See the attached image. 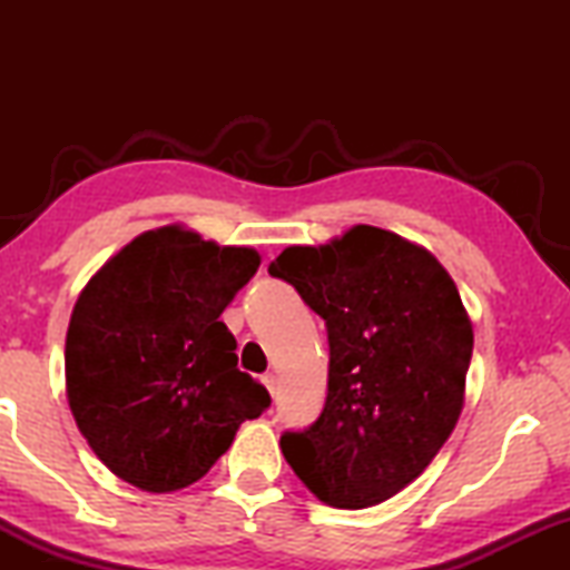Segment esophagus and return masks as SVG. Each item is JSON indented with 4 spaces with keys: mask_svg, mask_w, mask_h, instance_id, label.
<instances>
[{
    "mask_svg": "<svg viewBox=\"0 0 570 570\" xmlns=\"http://www.w3.org/2000/svg\"><path fill=\"white\" fill-rule=\"evenodd\" d=\"M264 384H266V390L272 392V397H276V377H274L272 372L264 374Z\"/></svg>",
    "mask_w": 570,
    "mask_h": 570,
    "instance_id": "34e87169",
    "label": "esophagus"
}]
</instances>
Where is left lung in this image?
<instances>
[{
    "label": "left lung",
    "instance_id": "obj_1",
    "mask_svg": "<svg viewBox=\"0 0 570 570\" xmlns=\"http://www.w3.org/2000/svg\"><path fill=\"white\" fill-rule=\"evenodd\" d=\"M268 274L330 336L324 410L284 432L286 462L326 505L384 503L422 475L465 402L472 324L455 282L430 250L374 226L288 246Z\"/></svg>",
    "mask_w": 570,
    "mask_h": 570
}]
</instances>
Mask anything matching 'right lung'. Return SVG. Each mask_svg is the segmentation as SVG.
<instances>
[{"mask_svg":"<svg viewBox=\"0 0 570 570\" xmlns=\"http://www.w3.org/2000/svg\"><path fill=\"white\" fill-rule=\"evenodd\" d=\"M262 256L163 226L120 248L77 296L65 342L67 402L120 480L170 493L206 475L272 397L238 370L224 308Z\"/></svg>","mask_w":570,"mask_h":570,"instance_id":"1","label":"right lung"}]
</instances>
